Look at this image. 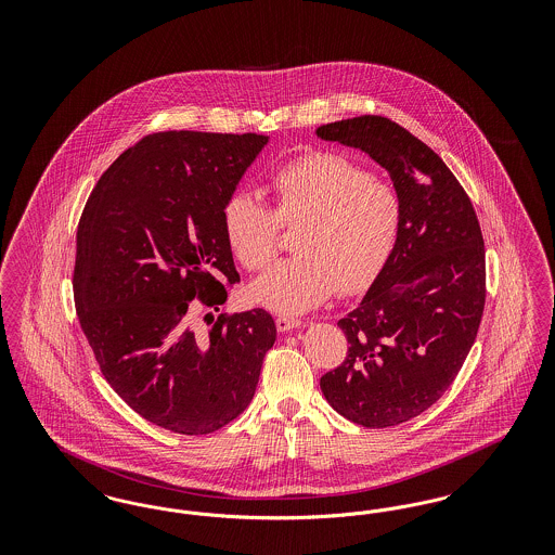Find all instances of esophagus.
<instances>
[{
    "label": "esophagus",
    "instance_id": "obj_1",
    "mask_svg": "<svg viewBox=\"0 0 555 555\" xmlns=\"http://www.w3.org/2000/svg\"><path fill=\"white\" fill-rule=\"evenodd\" d=\"M299 326H301V320H297V318H276V328H279L281 333H289V331H293V328H299Z\"/></svg>",
    "mask_w": 555,
    "mask_h": 555
}]
</instances>
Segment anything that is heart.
Instances as JSON below:
<instances>
[{"mask_svg": "<svg viewBox=\"0 0 555 555\" xmlns=\"http://www.w3.org/2000/svg\"><path fill=\"white\" fill-rule=\"evenodd\" d=\"M274 208L247 191L231 193L220 211L222 233L241 266L262 270L279 249V229L299 227L293 256L272 266L249 295L268 310L301 314L335 291L366 289L393 254L401 229L396 186L339 154L318 152L272 175Z\"/></svg>", "mask_w": 555, "mask_h": 555, "instance_id": "b5f03b06", "label": "heart"}]
</instances>
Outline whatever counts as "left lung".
<instances>
[{
	"instance_id": "left-lung-1",
	"label": "left lung",
	"mask_w": 555,
	"mask_h": 555,
	"mask_svg": "<svg viewBox=\"0 0 555 555\" xmlns=\"http://www.w3.org/2000/svg\"><path fill=\"white\" fill-rule=\"evenodd\" d=\"M317 134L378 162L403 208L391 258L337 322L347 356L320 389L351 423H408L448 391L475 344L487 295L480 224L446 162L393 120L369 114Z\"/></svg>"
}]
</instances>
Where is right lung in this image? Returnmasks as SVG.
I'll return each mask as SVG.
<instances>
[{
    "label": "right lung",
    "instance_id": "add662e5",
    "mask_svg": "<svg viewBox=\"0 0 555 555\" xmlns=\"http://www.w3.org/2000/svg\"><path fill=\"white\" fill-rule=\"evenodd\" d=\"M268 137L166 131L116 159L80 216L75 306L112 389L145 421L208 435L256 393L276 341L262 310L218 312L237 283L220 211Z\"/></svg>",
    "mask_w": 555,
    "mask_h": 555
}]
</instances>
